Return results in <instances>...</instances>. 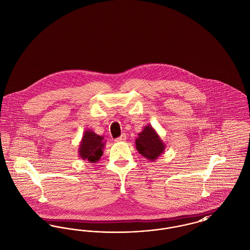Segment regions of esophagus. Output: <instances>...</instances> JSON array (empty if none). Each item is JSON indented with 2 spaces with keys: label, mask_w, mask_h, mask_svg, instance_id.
<instances>
[{
  "label": "esophagus",
  "mask_w": 250,
  "mask_h": 250,
  "mask_svg": "<svg viewBox=\"0 0 250 250\" xmlns=\"http://www.w3.org/2000/svg\"><path fill=\"white\" fill-rule=\"evenodd\" d=\"M125 140H126V135H125V134H122L119 138H117V139L115 140V142L120 143V142H125Z\"/></svg>",
  "instance_id": "34e87169"
}]
</instances>
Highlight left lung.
I'll return each instance as SVG.
<instances>
[{"instance_id": "1", "label": "left lung", "mask_w": 250, "mask_h": 250, "mask_svg": "<svg viewBox=\"0 0 250 250\" xmlns=\"http://www.w3.org/2000/svg\"><path fill=\"white\" fill-rule=\"evenodd\" d=\"M135 143L138 152L150 161L156 160L166 148L165 143L150 125L144 126L143 131L138 134Z\"/></svg>"}]
</instances>
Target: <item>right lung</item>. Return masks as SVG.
<instances>
[{
	"label": "right lung",
	"instance_id": "obj_1",
	"mask_svg": "<svg viewBox=\"0 0 250 250\" xmlns=\"http://www.w3.org/2000/svg\"><path fill=\"white\" fill-rule=\"evenodd\" d=\"M106 145L104 137L95 134L94 131L86 130L79 146V155L82 159L89 163H96L103 155V149Z\"/></svg>",
	"mask_w": 250,
	"mask_h": 250
}]
</instances>
